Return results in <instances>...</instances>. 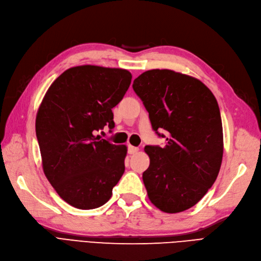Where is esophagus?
Instances as JSON below:
<instances>
[{
	"instance_id": "1",
	"label": "esophagus",
	"mask_w": 261,
	"mask_h": 261,
	"mask_svg": "<svg viewBox=\"0 0 261 261\" xmlns=\"http://www.w3.org/2000/svg\"><path fill=\"white\" fill-rule=\"evenodd\" d=\"M137 151H138V148L137 147H134L132 145H128V153L129 154H134V153H136Z\"/></svg>"
}]
</instances>
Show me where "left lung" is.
I'll return each mask as SVG.
<instances>
[{
	"instance_id": "1",
	"label": "left lung",
	"mask_w": 261,
	"mask_h": 261,
	"mask_svg": "<svg viewBox=\"0 0 261 261\" xmlns=\"http://www.w3.org/2000/svg\"><path fill=\"white\" fill-rule=\"evenodd\" d=\"M133 89L152 129L166 137L164 147H145L150 159L143 173L148 198L163 212H183L206 194L220 172L223 126L216 98L200 80L168 69L148 70Z\"/></svg>"
}]
</instances>
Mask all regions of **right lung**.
I'll list each match as a JSON object with an SVG mask.
<instances>
[{"instance_id":"add662e5","label":"right lung","mask_w":261,"mask_h":261,"mask_svg":"<svg viewBox=\"0 0 261 261\" xmlns=\"http://www.w3.org/2000/svg\"><path fill=\"white\" fill-rule=\"evenodd\" d=\"M132 81L125 69L78 66L66 70L46 92L36 116V136L46 178L70 205L102 206L125 171V145L94 133L114 128L112 109Z\"/></svg>"}]
</instances>
